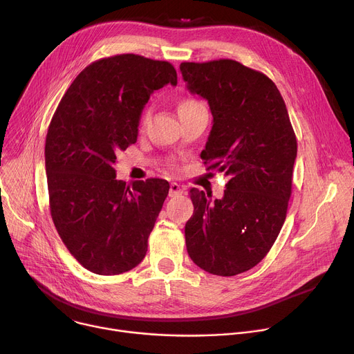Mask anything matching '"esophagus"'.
Segmentation results:
<instances>
[{
  "label": "esophagus",
  "mask_w": 354,
  "mask_h": 354,
  "mask_svg": "<svg viewBox=\"0 0 354 354\" xmlns=\"http://www.w3.org/2000/svg\"><path fill=\"white\" fill-rule=\"evenodd\" d=\"M181 194H183V188L180 187V184L171 183L170 184V191H169L170 197H178V195H181Z\"/></svg>",
  "instance_id": "1"
}]
</instances>
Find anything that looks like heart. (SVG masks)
Returning <instances> with one entry per match:
<instances>
[{"label": "heart", "mask_w": 354, "mask_h": 354, "mask_svg": "<svg viewBox=\"0 0 354 354\" xmlns=\"http://www.w3.org/2000/svg\"><path fill=\"white\" fill-rule=\"evenodd\" d=\"M200 106H204V105H203L200 101H197V100H194V98H183V100L178 102L177 109H178V113H180V115H184V113H188V112H191V111H194V109H197V108H200ZM147 120H149V112H145V113L142 115V118H140L139 127H140V128H145Z\"/></svg>", "instance_id": "obj_1"}]
</instances>
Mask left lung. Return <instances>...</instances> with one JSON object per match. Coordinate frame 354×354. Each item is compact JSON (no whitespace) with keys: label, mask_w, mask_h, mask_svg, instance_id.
Masks as SVG:
<instances>
[{"label":"left lung","mask_w":354,"mask_h":354,"mask_svg":"<svg viewBox=\"0 0 354 354\" xmlns=\"http://www.w3.org/2000/svg\"><path fill=\"white\" fill-rule=\"evenodd\" d=\"M180 70L214 116L201 159L230 177L221 200L189 191L187 252L203 270L232 277L259 264L284 225L297 138L277 86L261 71L232 59L184 62Z\"/></svg>","instance_id":"obj_1"}]
</instances>
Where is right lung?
<instances>
[{
	"label": "right lung",
	"instance_id": "add662e5",
	"mask_svg": "<svg viewBox=\"0 0 354 354\" xmlns=\"http://www.w3.org/2000/svg\"><path fill=\"white\" fill-rule=\"evenodd\" d=\"M169 83L177 84L169 62L104 57L74 78L52 118L45 145L50 215L71 256L91 272L129 271L147 252L170 185L162 178L127 185L113 165L136 142L150 94Z\"/></svg>",
	"mask_w": 354,
	"mask_h": 354
}]
</instances>
